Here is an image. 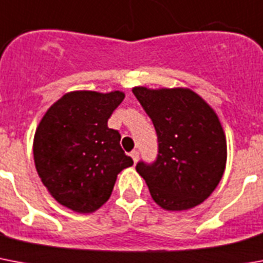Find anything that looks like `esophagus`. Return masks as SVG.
<instances>
[{
    "label": "esophagus",
    "mask_w": 263,
    "mask_h": 263,
    "mask_svg": "<svg viewBox=\"0 0 263 263\" xmlns=\"http://www.w3.org/2000/svg\"><path fill=\"white\" fill-rule=\"evenodd\" d=\"M130 156H132L134 164H136L138 161V157H140V153H138V151H132V152H130Z\"/></svg>",
    "instance_id": "esophagus-1"
}]
</instances>
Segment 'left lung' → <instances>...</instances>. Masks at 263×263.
<instances>
[{
	"label": "left lung",
	"instance_id": "1",
	"mask_svg": "<svg viewBox=\"0 0 263 263\" xmlns=\"http://www.w3.org/2000/svg\"><path fill=\"white\" fill-rule=\"evenodd\" d=\"M159 141L153 164L137 172L164 211H187L215 191L227 163V138L215 110L189 88L134 87Z\"/></svg>",
	"mask_w": 263,
	"mask_h": 263
}]
</instances>
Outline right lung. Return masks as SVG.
I'll return each mask as SVG.
<instances>
[{
    "label": "right lung",
    "mask_w": 263,
    "mask_h": 263,
    "mask_svg": "<svg viewBox=\"0 0 263 263\" xmlns=\"http://www.w3.org/2000/svg\"><path fill=\"white\" fill-rule=\"evenodd\" d=\"M122 91H73L52 104L35 132L33 160L42 183L57 202L92 213L108 201L122 170L133 165L108 118Z\"/></svg>",
    "instance_id": "right-lung-1"
}]
</instances>
